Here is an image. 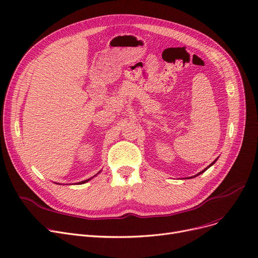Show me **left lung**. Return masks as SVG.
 Wrapping results in <instances>:
<instances>
[{
  "label": "left lung",
  "mask_w": 258,
  "mask_h": 258,
  "mask_svg": "<svg viewBox=\"0 0 258 258\" xmlns=\"http://www.w3.org/2000/svg\"><path fill=\"white\" fill-rule=\"evenodd\" d=\"M215 161H216V160H215ZM215 161H214V162H215ZM214 162H212V163H211V164H210V165H209V166H208V167H207V169H206V170H204V171H201V172H200V173H198V174H197V175H196V176H198V175H200V174H201V173H204V172H205V171H207V170H208V169H209V167H210V166H211V165H213V164H214ZM196 176H194V177H196Z\"/></svg>",
  "instance_id": "obj_1"
}]
</instances>
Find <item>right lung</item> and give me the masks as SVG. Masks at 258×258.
<instances>
[{
  "mask_svg": "<svg viewBox=\"0 0 258 258\" xmlns=\"http://www.w3.org/2000/svg\"><path fill=\"white\" fill-rule=\"evenodd\" d=\"M91 179H92V178H89V179H87V180L81 181V182H79V183H80V184H82V183H85V182H87V181H89V180H91ZM79 183H77V184H79Z\"/></svg>",
  "mask_w": 258,
  "mask_h": 258,
  "instance_id": "1",
  "label": "right lung"
}]
</instances>
